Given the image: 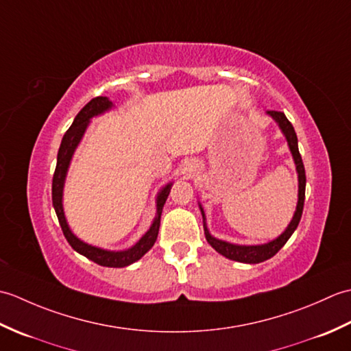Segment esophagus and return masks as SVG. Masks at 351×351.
<instances>
[{"label": "esophagus", "instance_id": "obj_1", "mask_svg": "<svg viewBox=\"0 0 351 351\" xmlns=\"http://www.w3.org/2000/svg\"><path fill=\"white\" fill-rule=\"evenodd\" d=\"M196 169H197V162L193 161V160H187L182 166V173L185 176H191L196 171Z\"/></svg>", "mask_w": 351, "mask_h": 351}]
</instances>
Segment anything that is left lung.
I'll return each instance as SVG.
<instances>
[{
  "label": "left lung",
  "mask_w": 351,
  "mask_h": 351,
  "mask_svg": "<svg viewBox=\"0 0 351 351\" xmlns=\"http://www.w3.org/2000/svg\"><path fill=\"white\" fill-rule=\"evenodd\" d=\"M267 114L270 116L273 121L279 125V128L282 131L283 136L287 138L288 147L291 151V155H293V160L295 164V170H297V178H299V200H297V206L293 219H291L289 225L283 232L274 238V240L264 243V244H255V245H243V244H234V243H228L219 240L210 234L206 226V215L202 205L199 202L200 213H202V219H204V230H205V237L206 241L211 244V247L219 252L220 255H223L228 259L238 261V263H244V264H259L264 263V261L270 259L278 253L285 243L289 240V237L294 234V230L299 226V221L302 219V213H303V204H304V189H306V175H304V166L302 161V156L299 152V143H297V136L295 131L293 128V125L287 119V116L280 113V111H267Z\"/></svg>",
  "instance_id": "8db88e82"
}]
</instances>
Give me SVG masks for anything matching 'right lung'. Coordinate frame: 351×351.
Segmentation results:
<instances>
[{"mask_svg":"<svg viewBox=\"0 0 351 351\" xmlns=\"http://www.w3.org/2000/svg\"><path fill=\"white\" fill-rule=\"evenodd\" d=\"M111 108H113V102H111L107 96H98V98H93L90 102H87L86 106L81 108L80 113L75 116V119H73L71 128L66 131V134L63 136V140H62L60 149H58L57 166H56V171H54V178H52V205H54L57 219L62 226L64 238L68 240V243L71 244V247L73 250L102 267L122 268V267L131 265L132 263H136V261H138L141 256H143L146 252L152 249V245L156 241V237H158L162 206L167 200V196H169L170 189H171V182L164 185V187L160 190L158 196H156V215L152 221V225L146 230V234L132 245V247L125 249V250L101 249V247H96V245L84 243L83 240H80V238L72 232L69 225H68V220H66L64 210H63L64 181H66V176H68V170L71 166L72 156H73V154H75L80 141L83 140L87 126H88V123H90V119H93L96 116H101Z\"/></svg>","mask_w":351,"mask_h":351,"instance_id":"right-lung-1","label":"right lung"}]
</instances>
